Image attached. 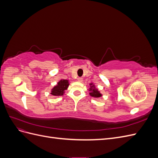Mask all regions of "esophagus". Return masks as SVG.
<instances>
[{
    "instance_id": "obj_1",
    "label": "esophagus",
    "mask_w": 158,
    "mask_h": 158,
    "mask_svg": "<svg viewBox=\"0 0 158 158\" xmlns=\"http://www.w3.org/2000/svg\"><path fill=\"white\" fill-rule=\"evenodd\" d=\"M77 80H78V82H83V78H78L77 79Z\"/></svg>"
}]
</instances>
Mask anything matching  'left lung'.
<instances>
[{"instance_id": "8db88e82", "label": "left lung", "mask_w": 158, "mask_h": 158, "mask_svg": "<svg viewBox=\"0 0 158 158\" xmlns=\"http://www.w3.org/2000/svg\"><path fill=\"white\" fill-rule=\"evenodd\" d=\"M90 85V88L89 89V95H91L92 97L94 98H99L102 96V94H100V92L98 91V89L97 88H95V85L93 84L92 83L89 84Z\"/></svg>"}]
</instances>
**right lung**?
I'll use <instances>...</instances> for the list:
<instances>
[{
	"mask_svg": "<svg viewBox=\"0 0 158 158\" xmlns=\"http://www.w3.org/2000/svg\"><path fill=\"white\" fill-rule=\"evenodd\" d=\"M69 85V80H60L55 86H54V88L51 89V94H52V95H55V96L63 95L64 93V90L67 89Z\"/></svg>",
	"mask_w": 158,
	"mask_h": 158,
	"instance_id": "add662e5",
	"label": "right lung"
}]
</instances>
